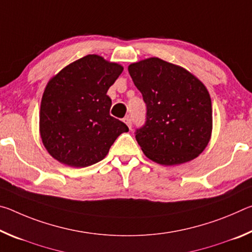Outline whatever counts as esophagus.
Masks as SVG:
<instances>
[{"label":"esophagus","mask_w":252,"mask_h":252,"mask_svg":"<svg viewBox=\"0 0 252 252\" xmlns=\"http://www.w3.org/2000/svg\"><path fill=\"white\" fill-rule=\"evenodd\" d=\"M123 122H125L126 125L129 126V129H131V127H132V119L130 117H126L125 119H123Z\"/></svg>","instance_id":"1"}]
</instances>
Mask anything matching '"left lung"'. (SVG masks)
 Returning <instances> with one entry per match:
<instances>
[{"label":"left lung","mask_w":252,"mask_h":252,"mask_svg":"<svg viewBox=\"0 0 252 252\" xmlns=\"http://www.w3.org/2000/svg\"><path fill=\"white\" fill-rule=\"evenodd\" d=\"M147 105L135 139L149 159L163 165L193 160L210 141L211 99L201 81L181 66L150 58L127 67Z\"/></svg>","instance_id":"1"}]
</instances>
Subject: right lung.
I'll return each mask as SVG.
<instances>
[{"instance_id": "1", "label": "right lung", "mask_w": 252, "mask_h": 252, "mask_svg": "<svg viewBox=\"0 0 252 252\" xmlns=\"http://www.w3.org/2000/svg\"><path fill=\"white\" fill-rule=\"evenodd\" d=\"M123 67L96 54L76 60L53 76L41 101L40 133L55 160L84 168L104 159L123 132L122 121L110 116L109 88Z\"/></svg>"}]
</instances>
